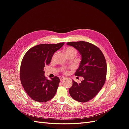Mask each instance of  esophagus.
<instances>
[{
  "instance_id": "34e87169",
  "label": "esophagus",
  "mask_w": 129,
  "mask_h": 129,
  "mask_svg": "<svg viewBox=\"0 0 129 129\" xmlns=\"http://www.w3.org/2000/svg\"><path fill=\"white\" fill-rule=\"evenodd\" d=\"M60 80H61V81H62V80H64V79H66V78H65L64 77H60Z\"/></svg>"
}]
</instances>
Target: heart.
Here are the masks:
<instances>
[{
	"label": "heart",
	"instance_id": "obj_1",
	"mask_svg": "<svg viewBox=\"0 0 129 129\" xmlns=\"http://www.w3.org/2000/svg\"><path fill=\"white\" fill-rule=\"evenodd\" d=\"M75 53L76 54V50L74 49V48H73V47H68L66 49V50H65V53H66V54H68V53ZM63 70H64V72L65 74H68V72L67 71H66L65 68H63Z\"/></svg>",
	"mask_w": 129,
	"mask_h": 129
}]
</instances>
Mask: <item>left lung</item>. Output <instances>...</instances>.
Masks as SVG:
<instances>
[{
	"label": "left lung",
	"instance_id": "left-lung-1",
	"mask_svg": "<svg viewBox=\"0 0 129 129\" xmlns=\"http://www.w3.org/2000/svg\"><path fill=\"white\" fill-rule=\"evenodd\" d=\"M67 45L75 48L81 56L75 75L83 78L79 84L73 81L72 86L69 89L70 95L78 102H88L99 93L105 83L107 70L105 58L101 50L90 43L71 42Z\"/></svg>",
	"mask_w": 129,
	"mask_h": 129
}]
</instances>
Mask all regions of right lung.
Instances as JSON below:
<instances>
[{
  "label": "right lung",
  "instance_id": "add662e5",
  "mask_svg": "<svg viewBox=\"0 0 129 129\" xmlns=\"http://www.w3.org/2000/svg\"><path fill=\"white\" fill-rule=\"evenodd\" d=\"M64 43L41 44L26 52L21 62L20 78L23 88L28 95L38 102H46L55 96L60 82L57 76L46 79L44 69L51 61L54 53Z\"/></svg>",
  "mask_w": 129,
  "mask_h": 129
}]
</instances>
